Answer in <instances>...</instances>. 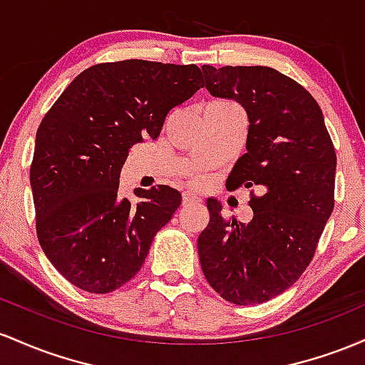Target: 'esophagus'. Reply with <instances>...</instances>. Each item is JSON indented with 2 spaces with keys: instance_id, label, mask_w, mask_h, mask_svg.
<instances>
[{
  "instance_id": "34e87169",
  "label": "esophagus",
  "mask_w": 365,
  "mask_h": 365,
  "mask_svg": "<svg viewBox=\"0 0 365 365\" xmlns=\"http://www.w3.org/2000/svg\"><path fill=\"white\" fill-rule=\"evenodd\" d=\"M182 202H184V205H187V203H193V202H200V198L195 193H191V191H184Z\"/></svg>"
}]
</instances>
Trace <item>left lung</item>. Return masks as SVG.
Listing matches in <instances>:
<instances>
[{"label": "left lung", "instance_id": "8db88e82", "mask_svg": "<svg viewBox=\"0 0 365 365\" xmlns=\"http://www.w3.org/2000/svg\"><path fill=\"white\" fill-rule=\"evenodd\" d=\"M205 88L247 110V153L227 190L257 186L250 222L222 217L207 200L210 222L198 236L208 284L224 300L257 305L289 288L312 260L334 207L336 153L321 106L297 81L271 67H202Z\"/></svg>", "mask_w": 365, "mask_h": 365}]
</instances>
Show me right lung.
<instances>
[{"instance_id": "right-lung-1", "label": "right lung", "mask_w": 365, "mask_h": 365, "mask_svg": "<svg viewBox=\"0 0 365 365\" xmlns=\"http://www.w3.org/2000/svg\"><path fill=\"white\" fill-rule=\"evenodd\" d=\"M202 88L196 65L124 60L86 68L36 134V227L55 269L89 293H110L141 269L155 235L181 205L170 186L118 196L129 148L157 139L167 113Z\"/></svg>"}]
</instances>
